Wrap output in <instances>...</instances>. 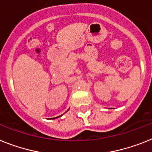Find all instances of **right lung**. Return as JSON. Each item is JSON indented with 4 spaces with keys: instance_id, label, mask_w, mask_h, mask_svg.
Here are the masks:
<instances>
[{
    "instance_id": "1",
    "label": "right lung",
    "mask_w": 152,
    "mask_h": 152,
    "mask_svg": "<svg viewBox=\"0 0 152 152\" xmlns=\"http://www.w3.org/2000/svg\"><path fill=\"white\" fill-rule=\"evenodd\" d=\"M56 117H55V118H52V119H56Z\"/></svg>"
}]
</instances>
